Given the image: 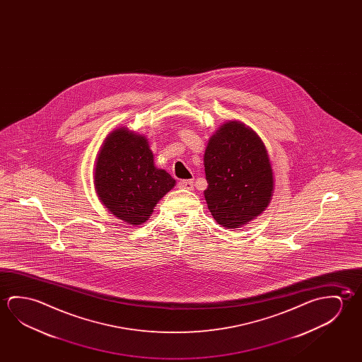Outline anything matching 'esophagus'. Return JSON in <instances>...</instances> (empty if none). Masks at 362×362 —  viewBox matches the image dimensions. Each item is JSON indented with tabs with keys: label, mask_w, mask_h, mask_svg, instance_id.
Instances as JSON below:
<instances>
[{
	"label": "esophagus",
	"mask_w": 362,
	"mask_h": 362,
	"mask_svg": "<svg viewBox=\"0 0 362 362\" xmlns=\"http://www.w3.org/2000/svg\"><path fill=\"white\" fill-rule=\"evenodd\" d=\"M179 188H182V189H188L192 190L194 188V185H193V179H183V180H179L178 183Z\"/></svg>",
	"instance_id": "34e87169"
}]
</instances>
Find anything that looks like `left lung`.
Listing matches in <instances>:
<instances>
[{
	"label": "left lung",
	"mask_w": 362,
	"mask_h": 362,
	"mask_svg": "<svg viewBox=\"0 0 362 362\" xmlns=\"http://www.w3.org/2000/svg\"><path fill=\"white\" fill-rule=\"evenodd\" d=\"M208 209L228 228H238L267 207L274 188L265 145L238 121L219 127L204 153Z\"/></svg>",
	"instance_id": "1"
}]
</instances>
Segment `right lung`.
Masks as SVG:
<instances>
[{"mask_svg":"<svg viewBox=\"0 0 362 362\" xmlns=\"http://www.w3.org/2000/svg\"><path fill=\"white\" fill-rule=\"evenodd\" d=\"M175 180L156 169L148 140L126 129L113 131L95 164V187L108 211L127 222L141 225Z\"/></svg>","mask_w":362,"mask_h":362,"instance_id":"1","label":"right lung"}]
</instances>
